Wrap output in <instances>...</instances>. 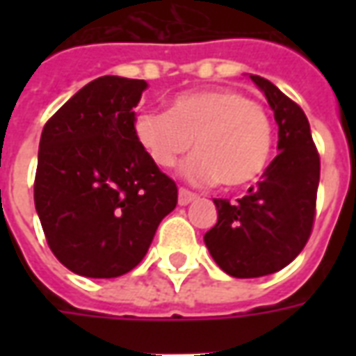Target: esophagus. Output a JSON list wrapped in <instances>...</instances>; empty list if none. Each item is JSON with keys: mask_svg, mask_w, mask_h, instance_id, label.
Listing matches in <instances>:
<instances>
[{"mask_svg": "<svg viewBox=\"0 0 356 356\" xmlns=\"http://www.w3.org/2000/svg\"><path fill=\"white\" fill-rule=\"evenodd\" d=\"M194 200H196V194L186 191V188H179V206H186Z\"/></svg>", "mask_w": 356, "mask_h": 356, "instance_id": "1", "label": "esophagus"}]
</instances>
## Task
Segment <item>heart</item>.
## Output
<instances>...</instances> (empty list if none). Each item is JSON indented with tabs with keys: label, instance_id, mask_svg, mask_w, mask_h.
<instances>
[{
	"label": "heart",
	"instance_id": "1",
	"mask_svg": "<svg viewBox=\"0 0 356 356\" xmlns=\"http://www.w3.org/2000/svg\"><path fill=\"white\" fill-rule=\"evenodd\" d=\"M133 131L148 158L170 170L193 148L183 173L194 183L244 188L267 170L275 127L263 106L232 89L175 97L170 110H140Z\"/></svg>",
	"mask_w": 356,
	"mask_h": 356
}]
</instances>
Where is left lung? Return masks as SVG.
Wrapping results in <instances>:
<instances>
[{
	"label": "left lung",
	"instance_id": "8db88e82",
	"mask_svg": "<svg viewBox=\"0 0 356 356\" xmlns=\"http://www.w3.org/2000/svg\"><path fill=\"white\" fill-rule=\"evenodd\" d=\"M250 78L275 110L280 152L244 198L213 200L219 217L204 242L234 278L273 275L298 257L313 232L321 179V156L305 112L275 83Z\"/></svg>",
	"mask_w": 356,
	"mask_h": 356
}]
</instances>
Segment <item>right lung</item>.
I'll return each instance as SVG.
<instances>
[{
    "label": "right lung",
    "mask_w": 356,
    "mask_h": 356,
    "mask_svg": "<svg viewBox=\"0 0 356 356\" xmlns=\"http://www.w3.org/2000/svg\"><path fill=\"white\" fill-rule=\"evenodd\" d=\"M145 80L102 76L47 120L34 181L35 211L58 261L89 278H116L143 261L177 206V185L133 131Z\"/></svg>",
    "instance_id": "1"
}]
</instances>
